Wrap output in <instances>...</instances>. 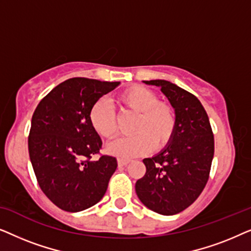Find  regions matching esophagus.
I'll return each instance as SVG.
<instances>
[{"label":"esophagus","mask_w":251,"mask_h":251,"mask_svg":"<svg viewBox=\"0 0 251 251\" xmlns=\"http://www.w3.org/2000/svg\"><path fill=\"white\" fill-rule=\"evenodd\" d=\"M130 162L129 160H123V159H118V166L119 167H125Z\"/></svg>","instance_id":"esophagus-1"}]
</instances>
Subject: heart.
Masks as SVG:
<instances>
[{"label":"heart","mask_w":251,"mask_h":251,"mask_svg":"<svg viewBox=\"0 0 251 251\" xmlns=\"http://www.w3.org/2000/svg\"><path fill=\"white\" fill-rule=\"evenodd\" d=\"M118 102L126 111L138 114L133 126V136L123 137L107 146L112 155L136 157L150 153L154 147L162 150L169 145L176 131L177 120L173 106L160 101L155 92L143 85H132L118 95ZM89 121L102 138L112 139L118 135V119L108 101L99 99L89 112Z\"/></svg>","instance_id":"b5f03b06"}]
</instances>
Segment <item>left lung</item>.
<instances>
[{"mask_svg":"<svg viewBox=\"0 0 251 251\" xmlns=\"http://www.w3.org/2000/svg\"><path fill=\"white\" fill-rule=\"evenodd\" d=\"M155 85L175 109L177 126L169 145L144 159L146 174L136 193L144 205L160 215L183 211L207 184L214 157V135L207 112L194 95L166 80L143 81Z\"/></svg>","mask_w":251,"mask_h":251,"instance_id":"left-lung-1","label":"left lung"}]
</instances>
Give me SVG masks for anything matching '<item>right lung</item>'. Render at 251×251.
Masks as SVG:
<instances>
[{
  "mask_svg": "<svg viewBox=\"0 0 251 251\" xmlns=\"http://www.w3.org/2000/svg\"><path fill=\"white\" fill-rule=\"evenodd\" d=\"M120 82L73 77L53 88L37 105L28 136V152L41 190L68 212L99 202L118 167L113 156L90 160L101 139L89 121L92 105Z\"/></svg>",
  "mask_w": 251,
  "mask_h": 251,
  "instance_id": "1",
  "label": "right lung"
}]
</instances>
